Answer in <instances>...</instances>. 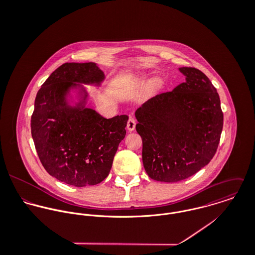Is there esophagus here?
Returning a JSON list of instances; mask_svg holds the SVG:
<instances>
[{
    "mask_svg": "<svg viewBox=\"0 0 255 255\" xmlns=\"http://www.w3.org/2000/svg\"><path fill=\"white\" fill-rule=\"evenodd\" d=\"M135 125H136V122L133 118H129L128 121V124H127V128L129 131H132L134 128H135Z\"/></svg>",
    "mask_w": 255,
    "mask_h": 255,
    "instance_id": "34e87169",
    "label": "esophagus"
}]
</instances>
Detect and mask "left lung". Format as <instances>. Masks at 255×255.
I'll use <instances>...</instances> for the list:
<instances>
[{
    "label": "left lung",
    "mask_w": 255,
    "mask_h": 255,
    "mask_svg": "<svg viewBox=\"0 0 255 255\" xmlns=\"http://www.w3.org/2000/svg\"><path fill=\"white\" fill-rule=\"evenodd\" d=\"M185 81L135 111L147 175L158 182L185 180L215 155L223 129L216 88L197 69L180 68Z\"/></svg>",
    "instance_id": "left-lung-1"
}]
</instances>
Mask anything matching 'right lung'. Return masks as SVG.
<instances>
[{
	"label": "right lung",
	"instance_id": "obj_1",
	"mask_svg": "<svg viewBox=\"0 0 255 255\" xmlns=\"http://www.w3.org/2000/svg\"><path fill=\"white\" fill-rule=\"evenodd\" d=\"M104 79L94 63H66L37 92L31 117L37 154L52 177L73 186L105 180L127 133V115L106 119L86 107L83 84L100 87Z\"/></svg>",
	"mask_w": 255,
	"mask_h": 255
}]
</instances>
